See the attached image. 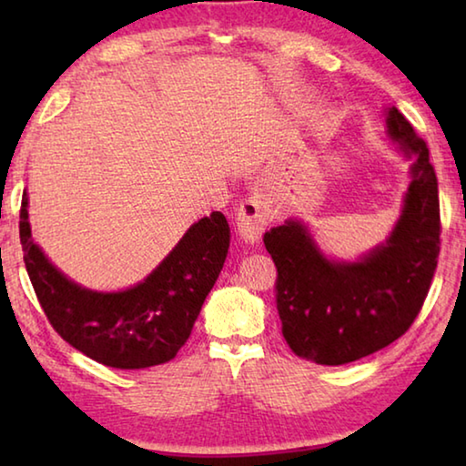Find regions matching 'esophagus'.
<instances>
[{
    "label": "esophagus",
    "mask_w": 466,
    "mask_h": 466,
    "mask_svg": "<svg viewBox=\"0 0 466 466\" xmlns=\"http://www.w3.org/2000/svg\"><path fill=\"white\" fill-rule=\"evenodd\" d=\"M269 208L261 195H250L240 203L238 214H236V228L242 240L255 244L261 240L267 224H269Z\"/></svg>",
    "instance_id": "1"
}]
</instances>
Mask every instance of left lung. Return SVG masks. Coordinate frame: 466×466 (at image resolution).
Wrapping results in <instances>:
<instances>
[{"label": "left lung", "mask_w": 466, "mask_h": 466, "mask_svg": "<svg viewBox=\"0 0 466 466\" xmlns=\"http://www.w3.org/2000/svg\"><path fill=\"white\" fill-rule=\"evenodd\" d=\"M389 136L415 162L403 214L384 247L360 263H333L291 219L263 236L278 269L283 337L296 356L322 366L350 364L405 335L436 273L441 224L428 144L394 106Z\"/></svg>", "instance_id": "left-lung-1"}]
</instances>
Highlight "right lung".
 Instances as JSON below:
<instances>
[{
    "label": "right lung",
    "mask_w": 466,
    "mask_h": 466,
    "mask_svg": "<svg viewBox=\"0 0 466 466\" xmlns=\"http://www.w3.org/2000/svg\"><path fill=\"white\" fill-rule=\"evenodd\" d=\"M28 197L20 205V244L38 304L61 339L102 366L141 370L177 356L222 271L230 228L214 211L188 228L170 255L139 286L100 294L46 261L30 238Z\"/></svg>",
    "instance_id": "obj_1"
}]
</instances>
